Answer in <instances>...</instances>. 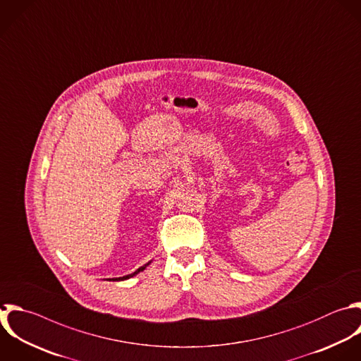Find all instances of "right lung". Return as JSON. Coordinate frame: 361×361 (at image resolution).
Returning <instances> with one entry per match:
<instances>
[{
	"label": "right lung",
	"mask_w": 361,
	"mask_h": 361,
	"mask_svg": "<svg viewBox=\"0 0 361 361\" xmlns=\"http://www.w3.org/2000/svg\"><path fill=\"white\" fill-rule=\"evenodd\" d=\"M151 264V261L148 262V264H145L144 267H140L135 272H133V274H128V275H124V276H120V278H113V279H110V281H124V279H128V278H131V276H134V275H137L138 272H141V271H144L145 268H147V265H149Z\"/></svg>",
	"instance_id": "1"
}]
</instances>
